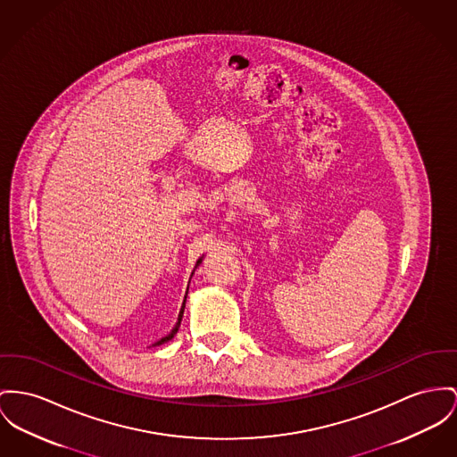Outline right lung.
Wrapping results in <instances>:
<instances>
[{
  "label": "right lung",
  "instance_id": "1",
  "mask_svg": "<svg viewBox=\"0 0 457 457\" xmlns=\"http://www.w3.org/2000/svg\"><path fill=\"white\" fill-rule=\"evenodd\" d=\"M201 262H203V258H199V260H197V265H195V269H197V267H199V263H201ZM183 306H185V303H183ZM183 306H182V310H180V315H179V322H177V326H175V328H173V331H171V333H170V335L164 336V337H162V339H159V341H157V343H155V345H162V343H166V341H170V339H171V337H173V336L177 335V331H179V328H180V322H182Z\"/></svg>",
  "mask_w": 457,
  "mask_h": 457
}]
</instances>
